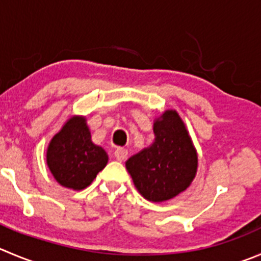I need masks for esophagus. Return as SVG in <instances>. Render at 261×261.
I'll return each mask as SVG.
<instances>
[{
    "instance_id": "obj_1",
    "label": "esophagus",
    "mask_w": 261,
    "mask_h": 261,
    "mask_svg": "<svg viewBox=\"0 0 261 261\" xmlns=\"http://www.w3.org/2000/svg\"><path fill=\"white\" fill-rule=\"evenodd\" d=\"M126 155H128V151H126L125 148H123V147L116 148L115 152H114V156H115V159L118 161H124V160H125Z\"/></svg>"
}]
</instances>
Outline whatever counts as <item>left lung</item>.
I'll use <instances>...</instances> for the list:
<instances>
[{"label":"left lung","mask_w":261,"mask_h":261,"mask_svg":"<svg viewBox=\"0 0 261 261\" xmlns=\"http://www.w3.org/2000/svg\"><path fill=\"white\" fill-rule=\"evenodd\" d=\"M153 142L125 161L141 196L164 202L185 192L195 179L198 156L185 121L175 110L153 120Z\"/></svg>","instance_id":"obj_1"}]
</instances>
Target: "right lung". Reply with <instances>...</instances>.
I'll list each match as a JSON object with an SVG mask.
<instances>
[{"label": "right lung", "instance_id": "1", "mask_svg": "<svg viewBox=\"0 0 261 261\" xmlns=\"http://www.w3.org/2000/svg\"><path fill=\"white\" fill-rule=\"evenodd\" d=\"M46 161L59 185L81 191L105 168L109 156L101 146L92 142L86 116L73 115L49 141Z\"/></svg>", "mask_w": 261, "mask_h": 261}]
</instances>
